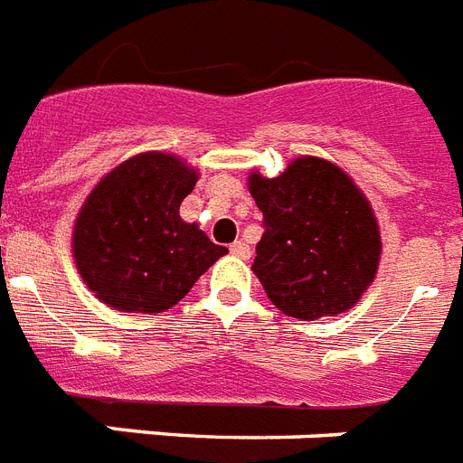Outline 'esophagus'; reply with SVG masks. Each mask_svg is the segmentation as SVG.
<instances>
[{"instance_id": "1", "label": "esophagus", "mask_w": 463, "mask_h": 463, "mask_svg": "<svg viewBox=\"0 0 463 463\" xmlns=\"http://www.w3.org/2000/svg\"><path fill=\"white\" fill-rule=\"evenodd\" d=\"M229 250H232V255H236V258H241V260H249L250 258V246L246 241H234L229 246Z\"/></svg>"}]
</instances>
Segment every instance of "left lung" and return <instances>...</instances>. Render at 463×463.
Here are the masks:
<instances>
[{"label": "left lung", "mask_w": 463, "mask_h": 463, "mask_svg": "<svg viewBox=\"0 0 463 463\" xmlns=\"http://www.w3.org/2000/svg\"><path fill=\"white\" fill-rule=\"evenodd\" d=\"M265 217L253 272L268 298L298 320L339 316L378 275V217L371 201L335 162L303 155L279 176L249 174Z\"/></svg>", "instance_id": "obj_1"}]
</instances>
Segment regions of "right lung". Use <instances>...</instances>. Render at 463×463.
Instances as JSON below:
<instances>
[{
	"mask_svg": "<svg viewBox=\"0 0 463 463\" xmlns=\"http://www.w3.org/2000/svg\"><path fill=\"white\" fill-rule=\"evenodd\" d=\"M198 169L169 153H140L105 174L76 214L71 253L85 287L121 313L172 308L227 253L179 217Z\"/></svg>",
	"mask_w": 463,
	"mask_h": 463,
	"instance_id": "1",
	"label": "right lung"
}]
</instances>
